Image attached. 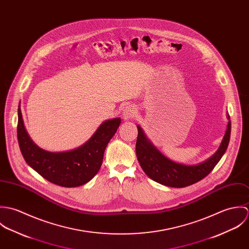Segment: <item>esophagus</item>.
<instances>
[{"instance_id":"esophagus-1","label":"esophagus","mask_w":249,"mask_h":249,"mask_svg":"<svg viewBox=\"0 0 249 249\" xmlns=\"http://www.w3.org/2000/svg\"><path fill=\"white\" fill-rule=\"evenodd\" d=\"M135 115V110L131 107H124V111H123V117L124 120H128L133 118Z\"/></svg>"}]
</instances>
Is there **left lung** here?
Returning <instances> with one entry per match:
<instances>
[{
    "label": "left lung",
    "instance_id": "1",
    "mask_svg": "<svg viewBox=\"0 0 249 249\" xmlns=\"http://www.w3.org/2000/svg\"><path fill=\"white\" fill-rule=\"evenodd\" d=\"M228 124L223 139L217 150L210 158L197 165H184L172 161L163 155L145 136L142 127L137 125L138 137L136 155L144 174L152 180L169 187L183 188L195 184L207 177L222 155L225 153L231 134V121L227 115Z\"/></svg>",
    "mask_w": 249,
    "mask_h": 249
}]
</instances>
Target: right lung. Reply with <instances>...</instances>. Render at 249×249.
<instances>
[{
  "mask_svg": "<svg viewBox=\"0 0 249 249\" xmlns=\"http://www.w3.org/2000/svg\"><path fill=\"white\" fill-rule=\"evenodd\" d=\"M121 124L120 118L104 122L93 136L79 147L51 152L40 148L30 138L18 107L17 137L22 155L42 178L61 187H78L94 178L102 167L107 143Z\"/></svg>",
  "mask_w": 249,
  "mask_h": 249,
  "instance_id": "right-lung-1",
  "label": "right lung"
}]
</instances>
